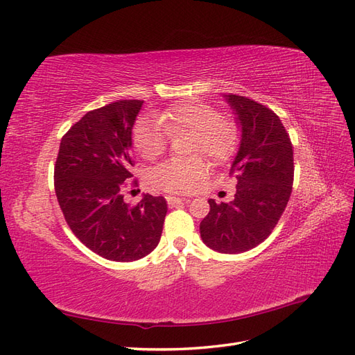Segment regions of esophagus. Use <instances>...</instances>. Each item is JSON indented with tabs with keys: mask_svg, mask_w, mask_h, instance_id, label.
<instances>
[{
	"mask_svg": "<svg viewBox=\"0 0 355 355\" xmlns=\"http://www.w3.org/2000/svg\"><path fill=\"white\" fill-rule=\"evenodd\" d=\"M166 198H167V202L170 207H175V206H178V204H184L188 201V198H179V197H171V196H168Z\"/></svg>",
	"mask_w": 355,
	"mask_h": 355,
	"instance_id": "obj_1",
	"label": "esophagus"
}]
</instances>
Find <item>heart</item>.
<instances>
[{"label":"heart","instance_id":"1","mask_svg":"<svg viewBox=\"0 0 355 355\" xmlns=\"http://www.w3.org/2000/svg\"><path fill=\"white\" fill-rule=\"evenodd\" d=\"M192 130L191 154H206L214 161L230 158L239 142V132L231 118L219 115L211 105L189 99L168 106L151 118H141L133 128V146L144 158H155L166 149L168 133ZM207 173L206 161L171 158L151 171L153 184L168 192H187Z\"/></svg>","mask_w":355,"mask_h":355}]
</instances>
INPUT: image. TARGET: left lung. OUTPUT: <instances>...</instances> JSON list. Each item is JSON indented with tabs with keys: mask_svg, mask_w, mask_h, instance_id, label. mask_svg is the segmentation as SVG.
<instances>
[{
	"mask_svg": "<svg viewBox=\"0 0 355 355\" xmlns=\"http://www.w3.org/2000/svg\"><path fill=\"white\" fill-rule=\"evenodd\" d=\"M223 98L240 128L231 164L237 192L230 202L209 200L200 234L211 250L237 254L268 239L282 218L293 185V146L280 118L266 106L232 93Z\"/></svg>",
	"mask_w": 355,
	"mask_h": 355,
	"instance_id": "left-lung-1",
	"label": "left lung"
}]
</instances>
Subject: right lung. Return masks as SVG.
<instances>
[{"instance_id": "obj_1", "label": "right lung", "mask_w": 355, "mask_h": 355, "mask_svg": "<svg viewBox=\"0 0 355 355\" xmlns=\"http://www.w3.org/2000/svg\"><path fill=\"white\" fill-rule=\"evenodd\" d=\"M144 101H116L85 114L62 137L55 191L72 232L105 259L132 262L151 253L163 232L164 197L124 201L133 175V127Z\"/></svg>"}]
</instances>
